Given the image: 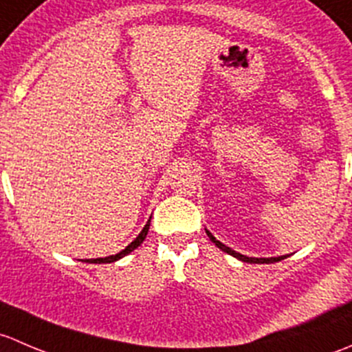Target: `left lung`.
<instances>
[{
	"label": "left lung",
	"instance_id": "1",
	"mask_svg": "<svg viewBox=\"0 0 352 352\" xmlns=\"http://www.w3.org/2000/svg\"><path fill=\"white\" fill-rule=\"evenodd\" d=\"M204 230H206V228H204ZM206 235L209 236V240H211V242L214 243L216 247H218V248H221L223 252H226V254L233 255V257H236V258H239V261H242V262H254V264H271V262H279V261H283V258H286V255H281V257H269V258L247 257V255H242V254H239V252L232 250V248H230V247H226V245H223L221 242H218V240H216L214 236H212L211 233L208 232V230H206Z\"/></svg>",
	"mask_w": 352,
	"mask_h": 352
}]
</instances>
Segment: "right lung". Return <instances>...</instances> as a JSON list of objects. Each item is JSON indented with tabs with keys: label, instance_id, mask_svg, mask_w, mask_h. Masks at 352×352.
<instances>
[{
	"label": "right lung",
	"instance_id": "1",
	"mask_svg": "<svg viewBox=\"0 0 352 352\" xmlns=\"http://www.w3.org/2000/svg\"><path fill=\"white\" fill-rule=\"evenodd\" d=\"M150 221H151V218L148 219V223L146 225H144V228L141 230V233L140 235L136 236V240H134V242H131L129 245H127L126 248H124L122 252H119V254H116V255H110V257H105V258H85V261H81V262H95V264H100V262H113V261H119V258H122L124 255H127V254H131V252L134 250V248H138L140 247L141 243H143V240L146 239V235H148V230H150Z\"/></svg>",
	"mask_w": 352,
	"mask_h": 352
}]
</instances>
